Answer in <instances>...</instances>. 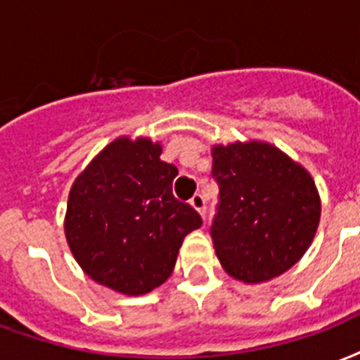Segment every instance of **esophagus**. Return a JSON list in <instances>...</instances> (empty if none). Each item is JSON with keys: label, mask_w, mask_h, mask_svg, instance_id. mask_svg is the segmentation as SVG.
Returning <instances> with one entry per match:
<instances>
[{"label": "esophagus", "mask_w": 360, "mask_h": 360, "mask_svg": "<svg viewBox=\"0 0 360 360\" xmlns=\"http://www.w3.org/2000/svg\"><path fill=\"white\" fill-rule=\"evenodd\" d=\"M191 205L194 207V210L198 211L200 215H202V217L205 215V200H204V196H202V194H194V196L191 198Z\"/></svg>", "instance_id": "obj_1"}]
</instances>
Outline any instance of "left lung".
<instances>
[{
    "mask_svg": "<svg viewBox=\"0 0 360 360\" xmlns=\"http://www.w3.org/2000/svg\"><path fill=\"white\" fill-rule=\"evenodd\" d=\"M219 211L211 226L217 259L230 278L257 285L279 278L308 251L321 219L314 177L276 145H213Z\"/></svg>",
    "mask_w": 360,
    "mask_h": 360,
    "instance_id": "8db88e82",
    "label": "left lung"
}]
</instances>
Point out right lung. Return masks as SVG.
I'll list each match as a JSON object with an SVG mask.
<instances>
[{
  "label": "right lung",
  "instance_id": "obj_1",
  "mask_svg": "<svg viewBox=\"0 0 360 360\" xmlns=\"http://www.w3.org/2000/svg\"><path fill=\"white\" fill-rule=\"evenodd\" d=\"M150 137L120 136L77 175L64 232L71 255L96 283L126 296L166 283L186 234L202 226L172 194L177 168Z\"/></svg>",
  "mask_w": 360,
  "mask_h": 360
}]
</instances>
